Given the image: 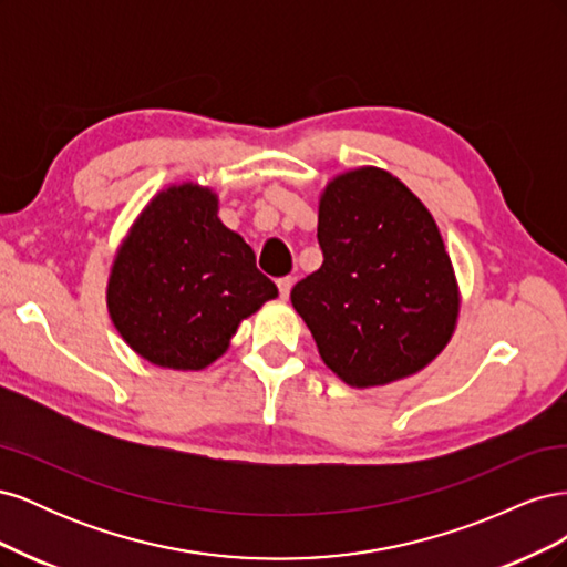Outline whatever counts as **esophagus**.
<instances>
[{
	"mask_svg": "<svg viewBox=\"0 0 567 567\" xmlns=\"http://www.w3.org/2000/svg\"><path fill=\"white\" fill-rule=\"evenodd\" d=\"M277 286H279V296L286 300V298H288V293H290V288H293V277H284V279H279V281H277Z\"/></svg>",
	"mask_w": 567,
	"mask_h": 567,
	"instance_id": "34e87169",
	"label": "esophagus"
}]
</instances>
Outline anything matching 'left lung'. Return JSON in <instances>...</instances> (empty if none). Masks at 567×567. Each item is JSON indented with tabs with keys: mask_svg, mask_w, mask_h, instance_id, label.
Returning <instances> with one entry per match:
<instances>
[{
	"mask_svg": "<svg viewBox=\"0 0 567 567\" xmlns=\"http://www.w3.org/2000/svg\"><path fill=\"white\" fill-rule=\"evenodd\" d=\"M323 262L290 290L323 364L352 388L421 371L458 317V290L425 205L379 167L336 177L319 203Z\"/></svg>",
	"mask_w": 567,
	"mask_h": 567,
	"instance_id": "left-lung-1",
	"label": "left lung"
}]
</instances>
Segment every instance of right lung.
<instances>
[{"label":"right lung","instance_id":"right-lung-1","mask_svg":"<svg viewBox=\"0 0 567 567\" xmlns=\"http://www.w3.org/2000/svg\"><path fill=\"white\" fill-rule=\"evenodd\" d=\"M279 296L255 252L217 217V196L196 184L153 198L120 248L109 312L151 364L198 371L227 350L238 323Z\"/></svg>","mask_w":567,"mask_h":567}]
</instances>
